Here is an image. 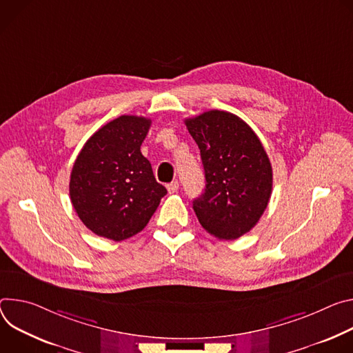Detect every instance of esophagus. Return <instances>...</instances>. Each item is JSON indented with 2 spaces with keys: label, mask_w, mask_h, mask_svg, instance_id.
<instances>
[{
  "label": "esophagus",
  "mask_w": 353,
  "mask_h": 353,
  "mask_svg": "<svg viewBox=\"0 0 353 353\" xmlns=\"http://www.w3.org/2000/svg\"><path fill=\"white\" fill-rule=\"evenodd\" d=\"M167 189H168L170 193H175L179 189V182L178 181H172L171 183L167 185Z\"/></svg>",
  "instance_id": "34e87169"
}]
</instances>
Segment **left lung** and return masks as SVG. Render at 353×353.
<instances>
[{"mask_svg": "<svg viewBox=\"0 0 353 353\" xmlns=\"http://www.w3.org/2000/svg\"><path fill=\"white\" fill-rule=\"evenodd\" d=\"M185 125L201 150L206 178L193 210L216 239H240L259 221L270 199L268 154L255 132L230 112L209 110Z\"/></svg>", "mask_w": 353, "mask_h": 353, "instance_id": "1", "label": "left lung"}]
</instances>
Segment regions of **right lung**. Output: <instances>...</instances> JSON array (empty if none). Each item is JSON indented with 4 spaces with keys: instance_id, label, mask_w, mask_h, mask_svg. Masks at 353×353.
Here are the masks:
<instances>
[{
    "instance_id": "obj_1",
    "label": "right lung",
    "mask_w": 353,
    "mask_h": 353,
    "mask_svg": "<svg viewBox=\"0 0 353 353\" xmlns=\"http://www.w3.org/2000/svg\"><path fill=\"white\" fill-rule=\"evenodd\" d=\"M150 126L151 121L143 116L116 117L87 140L72 165L71 203L99 237L113 241L133 237L167 194L140 151Z\"/></svg>"
}]
</instances>
